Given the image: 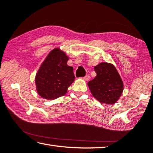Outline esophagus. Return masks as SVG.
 <instances>
[{"label":"esophagus","instance_id":"esophagus-1","mask_svg":"<svg viewBox=\"0 0 153 153\" xmlns=\"http://www.w3.org/2000/svg\"><path fill=\"white\" fill-rule=\"evenodd\" d=\"M89 78H90V77H89V75H87V76L83 77V79H84L85 81H88L89 79Z\"/></svg>","mask_w":153,"mask_h":153}]
</instances>
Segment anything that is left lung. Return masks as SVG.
<instances>
[{
  "label": "left lung",
  "instance_id": "8db88e82",
  "mask_svg": "<svg viewBox=\"0 0 153 153\" xmlns=\"http://www.w3.org/2000/svg\"><path fill=\"white\" fill-rule=\"evenodd\" d=\"M94 70L96 77L88 83L93 96L102 103H116L123 91V82L114 65L101 62Z\"/></svg>",
  "mask_w": 153,
  "mask_h": 153
}]
</instances>
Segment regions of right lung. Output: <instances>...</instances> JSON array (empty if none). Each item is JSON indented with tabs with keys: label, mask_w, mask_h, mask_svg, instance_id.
Here are the masks:
<instances>
[{
	"label": "right lung",
	"mask_w": 153,
	"mask_h": 153,
	"mask_svg": "<svg viewBox=\"0 0 153 153\" xmlns=\"http://www.w3.org/2000/svg\"><path fill=\"white\" fill-rule=\"evenodd\" d=\"M69 58L59 48L53 49L41 64L36 75L38 95L46 100L64 95L74 82V68L67 64Z\"/></svg>",
	"instance_id": "add662e5"
}]
</instances>
